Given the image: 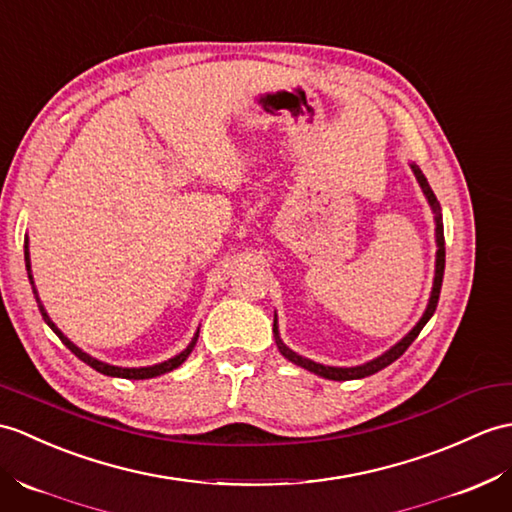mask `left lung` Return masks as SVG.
Listing matches in <instances>:
<instances>
[{
	"label": "left lung",
	"instance_id": "obj_1",
	"mask_svg": "<svg viewBox=\"0 0 512 512\" xmlns=\"http://www.w3.org/2000/svg\"><path fill=\"white\" fill-rule=\"evenodd\" d=\"M412 170H414V174H417V181H419V185L423 187V192H425L427 200H430V205H432V209H434V216H436V246H438V251H436V277H434V288H432V296H430V305H427V310H425L423 318L419 320L417 327H414V329L410 331V334H408L406 338H403L399 344H395V347H392L390 351H386L384 355H379V358L373 360V362L362 364V366H353V368L323 366V364H316V362H312V360H305V358H301V355H296L294 351H290V349L285 347V344L279 340L277 318H275V325H272V331H275V336H277L279 351H281L290 362H294L296 366H303V368H307V371H312V373H316V375H320V377H325V379H334V382H344V379L368 377V375H373V373H377V371H382V368H386L388 364H392L397 358H401V355L408 351L410 344H412L414 340H417V336L421 334V329L425 327L427 320H430L432 314L436 312L438 296H441V285H443V272H445L443 216H441V205H438V200H436V196H434V192H432V187L427 185V181H425V176L421 174V170L417 168V165H412Z\"/></svg>",
	"mask_w": 512,
	"mask_h": 512
}]
</instances>
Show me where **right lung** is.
Masks as SVG:
<instances>
[{
    "mask_svg": "<svg viewBox=\"0 0 512 512\" xmlns=\"http://www.w3.org/2000/svg\"><path fill=\"white\" fill-rule=\"evenodd\" d=\"M26 268L30 270V261H28V242H26ZM28 277H30V281H32V275L28 272ZM39 310H41V314H43V318H45V323L52 327V331L54 334L63 340V344L65 347L76 355L78 360H82L85 364H89L91 368H95V371L98 373H102V375H111V377H124V379H148V377H157V375H163V373H170V371H174V368H178L181 366L185 360H187V355L192 353V349H194V342H196V338H194V342L189 344V347L183 351V353H178L176 358H172V360H168V362H161V364H154V366H146V368H120V366H111V364H104V362H100V360H95V358H91V355H87L85 351H80L76 344H71L61 331L56 329V325L52 323L50 318H47V314H45V310H43V305H39Z\"/></svg>",
    "mask_w": 512,
    "mask_h": 512,
    "instance_id": "1",
    "label": "right lung"
}]
</instances>
